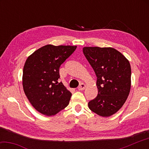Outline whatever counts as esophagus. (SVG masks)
Segmentation results:
<instances>
[{"label": "esophagus", "instance_id": "1", "mask_svg": "<svg viewBox=\"0 0 149 149\" xmlns=\"http://www.w3.org/2000/svg\"><path fill=\"white\" fill-rule=\"evenodd\" d=\"M85 87H86V85H85L84 84H83V83H81V84L79 85V87H78L77 89L79 91H82L85 89Z\"/></svg>", "mask_w": 149, "mask_h": 149}]
</instances>
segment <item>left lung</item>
Instances as JSON below:
<instances>
[{"mask_svg":"<svg viewBox=\"0 0 149 149\" xmlns=\"http://www.w3.org/2000/svg\"><path fill=\"white\" fill-rule=\"evenodd\" d=\"M83 52L97 77L98 95L88 103L89 109L100 116H112L122 108L130 94V62L113 48L84 47Z\"/></svg>","mask_w":149,"mask_h":149,"instance_id":"obj_1","label":"left lung"}]
</instances>
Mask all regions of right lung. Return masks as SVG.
<instances>
[{
    "label": "right lung",
    "mask_w": 149,
    "mask_h": 149,
    "mask_svg": "<svg viewBox=\"0 0 149 149\" xmlns=\"http://www.w3.org/2000/svg\"><path fill=\"white\" fill-rule=\"evenodd\" d=\"M76 46L47 45L27 58L23 70V87L29 101L41 114L52 116L69 104L72 93L58 82L61 64Z\"/></svg>",
    "instance_id": "1"
}]
</instances>
